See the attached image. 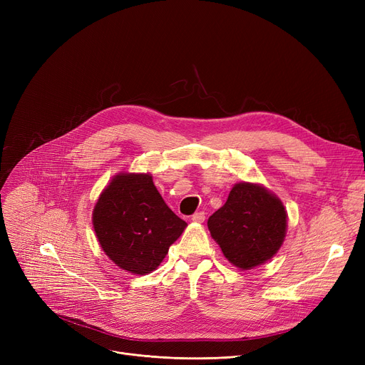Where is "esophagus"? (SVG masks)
Wrapping results in <instances>:
<instances>
[{
    "instance_id": "obj_1",
    "label": "esophagus",
    "mask_w": 365,
    "mask_h": 365,
    "mask_svg": "<svg viewBox=\"0 0 365 365\" xmlns=\"http://www.w3.org/2000/svg\"><path fill=\"white\" fill-rule=\"evenodd\" d=\"M192 222H195V223H202L204 222V219H205V213L204 212H198V213H194L192 215Z\"/></svg>"
}]
</instances>
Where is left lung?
Returning a JSON list of instances; mask_svg holds the SVG:
<instances>
[{
  "mask_svg": "<svg viewBox=\"0 0 365 365\" xmlns=\"http://www.w3.org/2000/svg\"><path fill=\"white\" fill-rule=\"evenodd\" d=\"M207 225L229 262L240 269H253L278 253L285 238L287 212L266 187L241 182Z\"/></svg>",
  "mask_w": 365,
  "mask_h": 365,
  "instance_id": "obj_1",
  "label": "left lung"
}]
</instances>
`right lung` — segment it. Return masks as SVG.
<instances>
[{
  "label": "right lung",
  "instance_id": "obj_1",
  "mask_svg": "<svg viewBox=\"0 0 365 365\" xmlns=\"http://www.w3.org/2000/svg\"><path fill=\"white\" fill-rule=\"evenodd\" d=\"M93 227L115 264L145 275L160 266L186 222L168 208L150 175L120 173L94 205Z\"/></svg>",
  "mask_w": 365,
  "mask_h": 365
}]
</instances>
